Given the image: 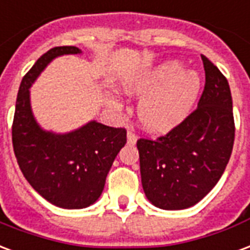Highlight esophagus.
I'll list each match as a JSON object with an SVG mask.
<instances>
[{"mask_svg": "<svg viewBox=\"0 0 250 250\" xmlns=\"http://www.w3.org/2000/svg\"><path fill=\"white\" fill-rule=\"evenodd\" d=\"M127 142H128V144L136 143V135H135L132 131H128V132H127Z\"/></svg>", "mask_w": 250, "mask_h": 250, "instance_id": "34e87169", "label": "esophagus"}]
</instances>
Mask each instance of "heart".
Returning a JSON list of instances; mask_svg holds the SVG:
<instances>
[{"mask_svg":"<svg viewBox=\"0 0 250 250\" xmlns=\"http://www.w3.org/2000/svg\"><path fill=\"white\" fill-rule=\"evenodd\" d=\"M200 87L199 74L180 70L176 61L164 62L123 84L127 94H146L138 104V115L148 130L156 132L172 130L189 115Z\"/></svg>","mask_w":250,"mask_h":250,"instance_id":"heart-1","label":"heart"}]
</instances>
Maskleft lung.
<instances>
[{
  "label": "left lung",
  "mask_w": 250,
  "mask_h": 250,
  "mask_svg": "<svg viewBox=\"0 0 250 250\" xmlns=\"http://www.w3.org/2000/svg\"><path fill=\"white\" fill-rule=\"evenodd\" d=\"M204 91L197 108L156 139L138 140L144 193L158 208L186 209L208 195L233 149L234 119L228 81L205 55Z\"/></svg>",
  "instance_id": "left-lung-1"
}]
</instances>
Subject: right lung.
Returning a JSON list of instances; mask_svg holds the SVG:
<instances>
[{
  "mask_svg": "<svg viewBox=\"0 0 250 250\" xmlns=\"http://www.w3.org/2000/svg\"><path fill=\"white\" fill-rule=\"evenodd\" d=\"M79 53L75 46H58L38 58L22 78L12 125L13 148L23 176L43 199L66 209L86 208L99 199L112 162L127 142L122 127L90 122L70 134L55 135L34 120L31 83L51 59Z\"/></svg>",
  "mask_w": 250,
  "mask_h": 250,
  "instance_id": "right-lung-1",
  "label": "right lung"
}]
</instances>
